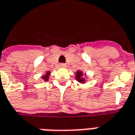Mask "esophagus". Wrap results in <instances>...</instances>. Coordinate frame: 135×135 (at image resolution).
I'll return each mask as SVG.
<instances>
[{
	"label": "esophagus",
	"instance_id": "1",
	"mask_svg": "<svg viewBox=\"0 0 135 135\" xmlns=\"http://www.w3.org/2000/svg\"><path fill=\"white\" fill-rule=\"evenodd\" d=\"M60 68H65V66H66V65L65 64H64V63H61L59 65Z\"/></svg>",
	"mask_w": 135,
	"mask_h": 135
}]
</instances>
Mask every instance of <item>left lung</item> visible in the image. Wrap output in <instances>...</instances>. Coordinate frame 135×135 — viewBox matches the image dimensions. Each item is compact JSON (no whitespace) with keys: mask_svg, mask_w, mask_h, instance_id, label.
<instances>
[{"mask_svg":"<svg viewBox=\"0 0 135 135\" xmlns=\"http://www.w3.org/2000/svg\"><path fill=\"white\" fill-rule=\"evenodd\" d=\"M76 79L77 80V81H79L80 83H83L85 82V79L83 77V73L81 71H77L76 74Z\"/></svg>","mask_w":135,"mask_h":135,"instance_id":"8db88e82","label":"left lung"}]
</instances>
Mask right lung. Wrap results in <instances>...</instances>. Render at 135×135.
<instances>
[{"mask_svg": "<svg viewBox=\"0 0 135 135\" xmlns=\"http://www.w3.org/2000/svg\"><path fill=\"white\" fill-rule=\"evenodd\" d=\"M49 74H50V73H49V71H48V72L46 73V75L44 76H42V78H43L45 81H47L48 80V78H49Z\"/></svg>", "mask_w": 135, "mask_h": 135, "instance_id": "1", "label": "right lung"}]
</instances>
